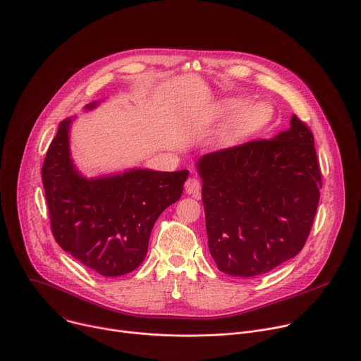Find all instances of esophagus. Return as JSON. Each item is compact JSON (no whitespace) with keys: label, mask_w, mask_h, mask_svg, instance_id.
<instances>
[{"label":"esophagus","mask_w":361,"mask_h":361,"mask_svg":"<svg viewBox=\"0 0 361 361\" xmlns=\"http://www.w3.org/2000/svg\"><path fill=\"white\" fill-rule=\"evenodd\" d=\"M185 191L187 194L192 195L194 198H200V191H201V183L195 177H190L185 181Z\"/></svg>","instance_id":"34e87169"}]
</instances>
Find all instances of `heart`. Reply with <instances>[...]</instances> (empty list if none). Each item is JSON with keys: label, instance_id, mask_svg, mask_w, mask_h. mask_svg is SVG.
<instances>
[{"label": "heart", "instance_id": "heart-1", "mask_svg": "<svg viewBox=\"0 0 361 361\" xmlns=\"http://www.w3.org/2000/svg\"><path fill=\"white\" fill-rule=\"evenodd\" d=\"M238 104L240 101L237 98L227 99L221 102L220 107L217 109V113H224L230 109L237 107ZM270 117L271 107L269 104H264V102H251V104H247L234 113V116L227 123L224 135L227 140H238L247 137L263 127L270 120Z\"/></svg>", "mask_w": 361, "mask_h": 361}]
</instances>
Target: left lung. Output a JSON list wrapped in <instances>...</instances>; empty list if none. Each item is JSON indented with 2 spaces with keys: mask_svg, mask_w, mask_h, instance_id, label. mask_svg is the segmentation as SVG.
Returning a JSON list of instances; mask_svg holds the SVG:
<instances>
[{
  "mask_svg": "<svg viewBox=\"0 0 361 361\" xmlns=\"http://www.w3.org/2000/svg\"><path fill=\"white\" fill-rule=\"evenodd\" d=\"M197 169L209 250L220 271L266 274L302 250L323 183L313 133L297 116L273 140L205 154Z\"/></svg>",
  "mask_w": 361,
  "mask_h": 361,
  "instance_id": "1",
  "label": "left lung"
}]
</instances>
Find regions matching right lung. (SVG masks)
Wrapping results in <instances>:
<instances>
[{"label":"right lung","instance_id":"1","mask_svg":"<svg viewBox=\"0 0 361 361\" xmlns=\"http://www.w3.org/2000/svg\"><path fill=\"white\" fill-rule=\"evenodd\" d=\"M70 123L59 124L41 170L51 231L64 251L95 273L127 274L142 263L151 230L180 200L188 171L131 170L87 180L70 159Z\"/></svg>","mask_w":361,"mask_h":361}]
</instances>
